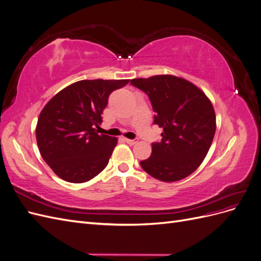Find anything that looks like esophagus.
<instances>
[{"instance_id":"1","label":"esophagus","mask_w":261,"mask_h":261,"mask_svg":"<svg viewBox=\"0 0 261 261\" xmlns=\"http://www.w3.org/2000/svg\"><path fill=\"white\" fill-rule=\"evenodd\" d=\"M125 141L127 143L128 145H135L138 143V139H128V138H125Z\"/></svg>"}]
</instances>
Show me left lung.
Returning a JSON list of instances; mask_svg holds the SVG:
<instances>
[{
	"mask_svg": "<svg viewBox=\"0 0 261 261\" xmlns=\"http://www.w3.org/2000/svg\"><path fill=\"white\" fill-rule=\"evenodd\" d=\"M130 84L148 94L154 124L163 128L160 143L140 165L162 181L180 180L198 169L217 128L211 101L193 83L173 75L135 78Z\"/></svg>",
	"mask_w": 261,
	"mask_h": 261,
	"instance_id": "1",
	"label": "left lung"
}]
</instances>
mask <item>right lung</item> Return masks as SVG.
<instances>
[{
	"instance_id": "add662e5",
	"label": "right lung",
	"mask_w": 261,
	"mask_h": 261,
	"mask_svg": "<svg viewBox=\"0 0 261 261\" xmlns=\"http://www.w3.org/2000/svg\"><path fill=\"white\" fill-rule=\"evenodd\" d=\"M129 80L80 81L62 89L38 117L36 138L43 160L60 178L88 181L108 165L117 138L97 133L112 91Z\"/></svg>"
}]
</instances>
